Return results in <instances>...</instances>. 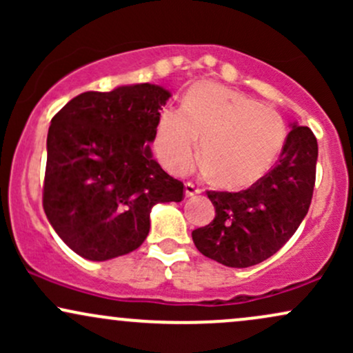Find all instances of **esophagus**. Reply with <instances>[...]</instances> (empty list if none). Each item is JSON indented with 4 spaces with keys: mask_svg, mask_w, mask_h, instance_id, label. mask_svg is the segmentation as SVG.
<instances>
[{
    "mask_svg": "<svg viewBox=\"0 0 353 353\" xmlns=\"http://www.w3.org/2000/svg\"><path fill=\"white\" fill-rule=\"evenodd\" d=\"M199 192H201V189L197 188L196 184H192V182H188V184L184 185L185 197H192V196H196V194H199Z\"/></svg>",
    "mask_w": 353,
    "mask_h": 353,
    "instance_id": "34e87169",
    "label": "esophagus"
}]
</instances>
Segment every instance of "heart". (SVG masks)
<instances>
[{"label": "heart", "instance_id": "heart-1", "mask_svg": "<svg viewBox=\"0 0 353 353\" xmlns=\"http://www.w3.org/2000/svg\"><path fill=\"white\" fill-rule=\"evenodd\" d=\"M228 189L249 188L270 171L285 141L277 111L214 83L185 94L182 109H165L156 129L157 157L172 174L188 172L199 156Z\"/></svg>", "mask_w": 353, "mask_h": 353}]
</instances>
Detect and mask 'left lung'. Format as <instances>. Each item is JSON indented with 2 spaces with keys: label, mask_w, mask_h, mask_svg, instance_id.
<instances>
[{
  "label": "left lung",
  "mask_w": 353,
  "mask_h": 353,
  "mask_svg": "<svg viewBox=\"0 0 353 353\" xmlns=\"http://www.w3.org/2000/svg\"><path fill=\"white\" fill-rule=\"evenodd\" d=\"M281 159L241 192L208 190L216 217L192 230L197 250L222 265L261 264L294 236L310 208L319 145L307 125L290 124Z\"/></svg>",
  "instance_id": "left-lung-1"
}]
</instances>
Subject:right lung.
<instances>
[{"mask_svg":"<svg viewBox=\"0 0 353 353\" xmlns=\"http://www.w3.org/2000/svg\"><path fill=\"white\" fill-rule=\"evenodd\" d=\"M171 92L149 83L72 98L51 119L43 208L63 242L88 261L136 250L151 209L181 202L184 184L152 157L161 109Z\"/></svg>","mask_w":353,"mask_h":353,"instance_id":"right-lung-1","label":"right lung"}]
</instances>
